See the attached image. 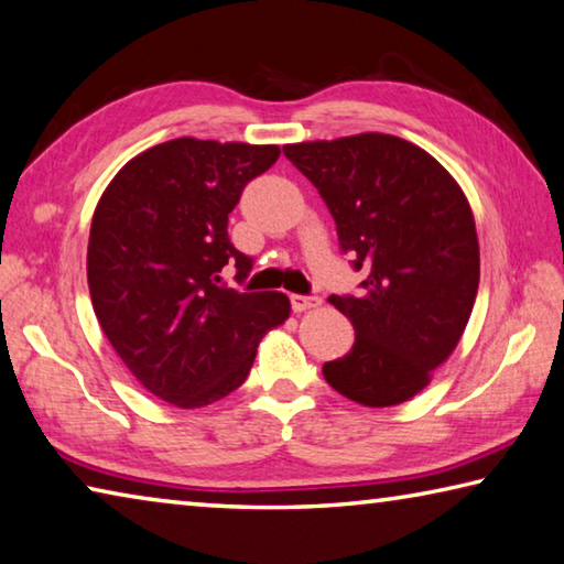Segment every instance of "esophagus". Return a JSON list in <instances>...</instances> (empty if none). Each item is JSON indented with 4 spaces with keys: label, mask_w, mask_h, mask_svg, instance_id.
I'll use <instances>...</instances> for the list:
<instances>
[{
    "label": "esophagus",
    "mask_w": 564,
    "mask_h": 564,
    "mask_svg": "<svg viewBox=\"0 0 564 564\" xmlns=\"http://www.w3.org/2000/svg\"><path fill=\"white\" fill-rule=\"evenodd\" d=\"M290 302H292V310L294 312H304V310L317 307L319 297H315V294H292Z\"/></svg>",
    "instance_id": "esophagus-1"
}]
</instances>
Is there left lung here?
<instances>
[{
  "mask_svg": "<svg viewBox=\"0 0 564 564\" xmlns=\"http://www.w3.org/2000/svg\"><path fill=\"white\" fill-rule=\"evenodd\" d=\"M315 184L343 254L365 272L359 294L329 302L352 322L355 345L322 367L365 408H392L430 384L467 327L479 284L475 217L449 172L392 134L282 147Z\"/></svg>",
  "mask_w": 564,
  "mask_h": 564,
  "instance_id": "left-lung-1",
  "label": "left lung"
}]
</instances>
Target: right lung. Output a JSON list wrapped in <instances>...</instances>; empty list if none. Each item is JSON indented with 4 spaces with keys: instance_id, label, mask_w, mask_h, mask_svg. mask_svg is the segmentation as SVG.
<instances>
[{
    "instance_id": "right-lung-1",
    "label": "right lung",
    "mask_w": 564,
    "mask_h": 564,
    "mask_svg": "<svg viewBox=\"0 0 564 564\" xmlns=\"http://www.w3.org/2000/svg\"><path fill=\"white\" fill-rule=\"evenodd\" d=\"M280 147L180 140L127 162L91 217L87 280L115 352L174 408H205L247 380L267 329L290 317L282 292H239L254 260L227 221Z\"/></svg>"
}]
</instances>
